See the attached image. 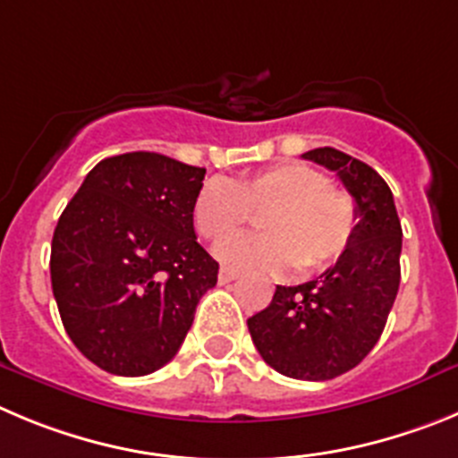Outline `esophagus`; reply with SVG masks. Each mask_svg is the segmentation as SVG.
Returning a JSON list of instances; mask_svg holds the SVG:
<instances>
[{"instance_id":"34e87169","label":"esophagus","mask_w":458,"mask_h":458,"mask_svg":"<svg viewBox=\"0 0 458 458\" xmlns=\"http://www.w3.org/2000/svg\"><path fill=\"white\" fill-rule=\"evenodd\" d=\"M241 276V272L238 270H232V267H222L220 275H217V279H220V284H229V281L238 279Z\"/></svg>"}]
</instances>
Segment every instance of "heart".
<instances>
[{
  "label": "heart",
  "instance_id": "obj_1",
  "mask_svg": "<svg viewBox=\"0 0 458 458\" xmlns=\"http://www.w3.org/2000/svg\"><path fill=\"white\" fill-rule=\"evenodd\" d=\"M259 212L261 237L228 240ZM192 222L201 238L230 242L217 247L226 266L266 272L293 266L309 276L345 254L359 217L350 192L331 186L325 172L309 163H284L236 182L208 179L192 201Z\"/></svg>",
  "mask_w": 458,
  "mask_h": 458
}]
</instances>
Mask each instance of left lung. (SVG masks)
Instances as JSON below:
<instances>
[{
  "label": "left lung",
  "mask_w": 458,
  "mask_h": 458,
  "mask_svg": "<svg viewBox=\"0 0 458 458\" xmlns=\"http://www.w3.org/2000/svg\"><path fill=\"white\" fill-rule=\"evenodd\" d=\"M306 161L335 172L356 204V233L335 266L301 286H276L247 320L267 366L304 381L352 370L379 341L400 288L402 226L388 183L368 163L318 147Z\"/></svg>",
  "instance_id": "obj_1"
}]
</instances>
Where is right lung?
<instances>
[{
  "label": "right lung",
  "mask_w": 458,
  "mask_h": 458,
  "mask_svg": "<svg viewBox=\"0 0 458 458\" xmlns=\"http://www.w3.org/2000/svg\"><path fill=\"white\" fill-rule=\"evenodd\" d=\"M204 167L157 152L99 161L58 217L52 291L70 341L111 375L174 359L217 261L197 242L192 201Z\"/></svg>",
  "instance_id": "right-lung-1"
}]
</instances>
